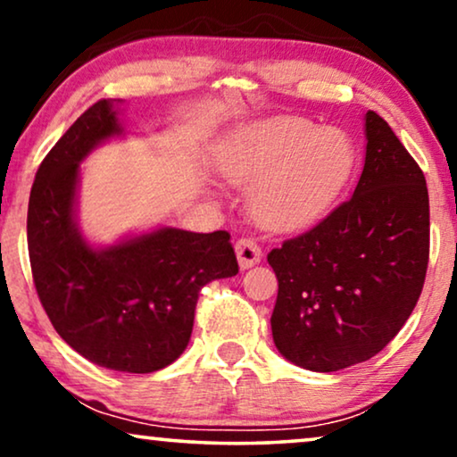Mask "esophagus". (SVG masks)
<instances>
[{"instance_id": "1", "label": "esophagus", "mask_w": 457, "mask_h": 457, "mask_svg": "<svg viewBox=\"0 0 457 457\" xmlns=\"http://www.w3.org/2000/svg\"><path fill=\"white\" fill-rule=\"evenodd\" d=\"M236 256L237 262H240V269H250L254 267L256 262H261L262 253L261 246L250 237H242V240L236 242Z\"/></svg>"}]
</instances>
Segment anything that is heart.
<instances>
[{"label": "heart", "instance_id": "obj_1", "mask_svg": "<svg viewBox=\"0 0 457 457\" xmlns=\"http://www.w3.org/2000/svg\"><path fill=\"white\" fill-rule=\"evenodd\" d=\"M354 165L348 134L302 118L259 121L217 157V170L229 184L253 188L250 215L269 231H294L320 220L350 182Z\"/></svg>", "mask_w": 457, "mask_h": 457}]
</instances>
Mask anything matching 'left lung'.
Masks as SVG:
<instances>
[{
  "instance_id": "left-lung-1",
  "label": "left lung",
  "mask_w": 457,
  "mask_h": 457,
  "mask_svg": "<svg viewBox=\"0 0 457 457\" xmlns=\"http://www.w3.org/2000/svg\"><path fill=\"white\" fill-rule=\"evenodd\" d=\"M364 167L350 201L269 253L279 281L275 348L336 372L378 354L412 314L428 265L424 173L387 121L364 115Z\"/></svg>"
}]
</instances>
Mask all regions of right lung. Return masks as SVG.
Returning <instances> with one entry per match:
<instances>
[{"instance_id": "obj_1", "label": "right lung", "mask_w": 457, "mask_h": 457, "mask_svg": "<svg viewBox=\"0 0 457 457\" xmlns=\"http://www.w3.org/2000/svg\"><path fill=\"white\" fill-rule=\"evenodd\" d=\"M120 99L88 107L38 167L27 237L41 304L60 337L103 369L155 372L184 354L198 292L234 278L228 231L195 234L157 226L112 244L88 240L79 221L80 163L132 132Z\"/></svg>"}]
</instances>
